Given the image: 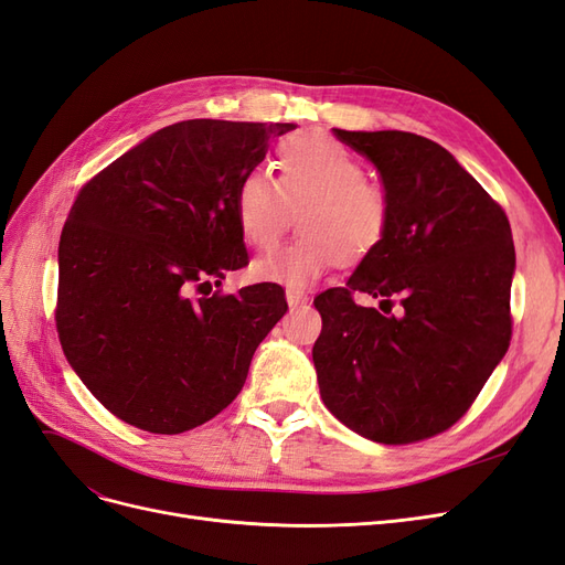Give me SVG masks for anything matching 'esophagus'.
<instances>
[{
    "mask_svg": "<svg viewBox=\"0 0 565 565\" xmlns=\"http://www.w3.org/2000/svg\"><path fill=\"white\" fill-rule=\"evenodd\" d=\"M306 297L303 292H299V289H287V303H289V309H297V306H301V303H306Z\"/></svg>",
    "mask_w": 565,
    "mask_h": 565,
    "instance_id": "esophagus-1",
    "label": "esophagus"
}]
</instances>
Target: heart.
Returning a JSON list of instances; mask_svg holds the SVG:
<instances>
[{
    "label": "heart",
    "instance_id": "b5f03b06",
    "mask_svg": "<svg viewBox=\"0 0 565 565\" xmlns=\"http://www.w3.org/2000/svg\"><path fill=\"white\" fill-rule=\"evenodd\" d=\"M273 179L252 169L235 188V218L245 243L273 249L297 216L299 237L252 266L254 278L306 287L334 262L351 266L380 249L391 200L349 148L324 134H297L276 150Z\"/></svg>",
    "mask_w": 565,
    "mask_h": 565
}]
</instances>
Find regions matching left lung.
Returning <instances> with one entry per match:
<instances>
[{
  "label": "left lung",
  "mask_w": 565,
  "mask_h": 565,
  "mask_svg": "<svg viewBox=\"0 0 565 565\" xmlns=\"http://www.w3.org/2000/svg\"><path fill=\"white\" fill-rule=\"evenodd\" d=\"M334 134L380 169L391 224L344 287L313 299L320 396L351 431L409 446L465 417L509 349L511 226L500 202L424 136ZM355 291L381 309L358 305Z\"/></svg>",
  "instance_id": "1"
}]
</instances>
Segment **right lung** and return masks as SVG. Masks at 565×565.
Masks as SVG:
<instances>
[{"label": "right lung", "mask_w": 565, "mask_h": 565, "mask_svg": "<svg viewBox=\"0 0 565 565\" xmlns=\"http://www.w3.org/2000/svg\"><path fill=\"white\" fill-rule=\"evenodd\" d=\"M280 122L185 119L79 188L58 243L56 330L94 398L136 429L183 434L228 407L285 311L276 282L221 285L249 264L235 188Z\"/></svg>", "instance_id": "obj_1"}]
</instances>
